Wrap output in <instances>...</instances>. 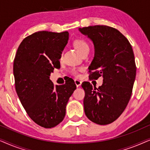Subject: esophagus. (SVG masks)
Segmentation results:
<instances>
[{
	"instance_id": "1",
	"label": "esophagus",
	"mask_w": 150,
	"mask_h": 150,
	"mask_svg": "<svg viewBox=\"0 0 150 150\" xmlns=\"http://www.w3.org/2000/svg\"><path fill=\"white\" fill-rule=\"evenodd\" d=\"M74 83H75V84H76V87H80V86L81 85V84H82V82L81 81H79V80H74Z\"/></svg>"
}]
</instances>
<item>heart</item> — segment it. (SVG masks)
Instances as JSON below:
<instances>
[{
  "label": "heart",
  "instance_id": "heart-1",
  "mask_svg": "<svg viewBox=\"0 0 150 150\" xmlns=\"http://www.w3.org/2000/svg\"><path fill=\"white\" fill-rule=\"evenodd\" d=\"M74 46H75V48H76V50L81 53V54H83V53H85L87 51L89 50V46L88 45L87 42L85 40H83V39H77L74 42ZM83 70L82 67H79V68H76V67H73V68L70 69L69 70V73L71 74L73 76L76 78L79 77V71Z\"/></svg>",
  "mask_w": 150,
  "mask_h": 150
}]
</instances>
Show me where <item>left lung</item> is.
<instances>
[{
  "instance_id": "8db88e82",
  "label": "left lung",
  "mask_w": 150,
  "mask_h": 150,
  "mask_svg": "<svg viewBox=\"0 0 150 150\" xmlns=\"http://www.w3.org/2000/svg\"><path fill=\"white\" fill-rule=\"evenodd\" d=\"M93 41L95 55L89 67V77H103L98 88L83 82L84 109L89 120L106 125L115 121L128 105L136 77V64L132 46L116 28L105 25L79 28Z\"/></svg>"
}]
</instances>
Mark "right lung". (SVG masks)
Masks as SVG:
<instances>
[{"label":"right lung","instance_id":"add662e5","mask_svg":"<svg viewBox=\"0 0 150 150\" xmlns=\"http://www.w3.org/2000/svg\"><path fill=\"white\" fill-rule=\"evenodd\" d=\"M69 33L39 31L28 35L18 47L13 61L15 87L30 118L51 128L62 122L69 98L76 88L74 81L54 85L50 73L60 67L59 59Z\"/></svg>","mask_w":150,"mask_h":150}]
</instances>
